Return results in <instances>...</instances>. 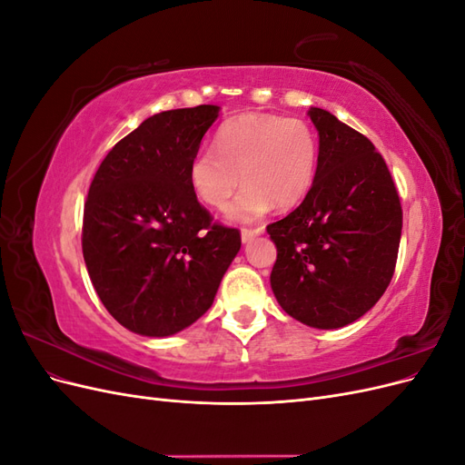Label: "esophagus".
Wrapping results in <instances>:
<instances>
[{"label": "esophagus", "instance_id": "esophagus-1", "mask_svg": "<svg viewBox=\"0 0 465 465\" xmlns=\"http://www.w3.org/2000/svg\"><path fill=\"white\" fill-rule=\"evenodd\" d=\"M263 232V229H242L241 231V238H242V244H248L252 238L254 236H258V234H262Z\"/></svg>", "mask_w": 465, "mask_h": 465}]
</instances>
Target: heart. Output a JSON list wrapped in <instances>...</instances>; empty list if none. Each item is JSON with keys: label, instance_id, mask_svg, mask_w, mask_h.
I'll use <instances>...</instances> for the list:
<instances>
[{"label": "heart", "instance_id": "heart-1", "mask_svg": "<svg viewBox=\"0 0 465 465\" xmlns=\"http://www.w3.org/2000/svg\"><path fill=\"white\" fill-rule=\"evenodd\" d=\"M318 164V137L302 120L273 114H242L224 122L215 149L200 147L188 163V182L198 198L229 209L232 221H254L272 209H289L311 190Z\"/></svg>", "mask_w": 465, "mask_h": 465}]
</instances>
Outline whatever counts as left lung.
<instances>
[{
  "label": "left lung",
  "mask_w": 465,
  "mask_h": 465,
  "mask_svg": "<svg viewBox=\"0 0 465 465\" xmlns=\"http://www.w3.org/2000/svg\"><path fill=\"white\" fill-rule=\"evenodd\" d=\"M318 130L312 188L285 219L267 224L277 248L272 289L306 326L337 330L359 320L388 289L401 238L391 174L369 137L328 110H308Z\"/></svg>",
  "instance_id": "obj_1"
}]
</instances>
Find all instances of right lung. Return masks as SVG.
<instances>
[{
	"instance_id": "add662e5",
	"label": "right lung",
	"mask_w": 465,
	"mask_h": 465,
	"mask_svg": "<svg viewBox=\"0 0 465 465\" xmlns=\"http://www.w3.org/2000/svg\"><path fill=\"white\" fill-rule=\"evenodd\" d=\"M219 106L159 112L112 147L91 182L83 258L106 311L147 337L182 331L213 304L241 232L200 205L188 163Z\"/></svg>"
}]
</instances>
